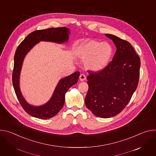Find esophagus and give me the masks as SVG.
Wrapping results in <instances>:
<instances>
[{"label":"esophagus","instance_id":"1","mask_svg":"<svg viewBox=\"0 0 156 156\" xmlns=\"http://www.w3.org/2000/svg\"><path fill=\"white\" fill-rule=\"evenodd\" d=\"M86 75L84 74H81L80 75V81H84L86 80Z\"/></svg>","mask_w":156,"mask_h":156}]
</instances>
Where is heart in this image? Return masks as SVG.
Returning a JSON list of instances; mask_svg holds the SVG:
<instances>
[{"label": "heart", "mask_w": 156, "mask_h": 156, "mask_svg": "<svg viewBox=\"0 0 156 156\" xmlns=\"http://www.w3.org/2000/svg\"><path fill=\"white\" fill-rule=\"evenodd\" d=\"M113 48L107 42L90 41L80 46L78 56L86 60V68L93 71L104 69L108 65L113 55Z\"/></svg>", "instance_id": "b5f03b06"}]
</instances>
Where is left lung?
Returning <instances> with one entry per match:
<instances>
[{
    "mask_svg": "<svg viewBox=\"0 0 156 156\" xmlns=\"http://www.w3.org/2000/svg\"><path fill=\"white\" fill-rule=\"evenodd\" d=\"M117 48L108 65L98 72L89 71L86 107L101 118L112 117L124 109L138 84L140 58L131 44L116 36L105 34Z\"/></svg>",
    "mask_w": 156,
    "mask_h": 156,
    "instance_id": "left-lung-1",
    "label": "left lung"
}]
</instances>
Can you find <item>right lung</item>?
<instances>
[{
  "mask_svg": "<svg viewBox=\"0 0 156 156\" xmlns=\"http://www.w3.org/2000/svg\"><path fill=\"white\" fill-rule=\"evenodd\" d=\"M69 29L66 27L36 30L29 34L20 44L16 50L12 73L13 88L18 100L22 107L27 114L34 117L48 119L54 117L63 106L65 95L66 91L71 86L77 83L80 72H76L70 76L60 80L50 101L43 105L34 107L27 103L20 90V74L23 59L28 51L38 42L44 41L63 43L67 41L69 39Z\"/></svg>",
  "mask_w": 156,
  "mask_h": 156,
  "instance_id": "right-lung-1",
  "label": "right lung"
}]
</instances>
